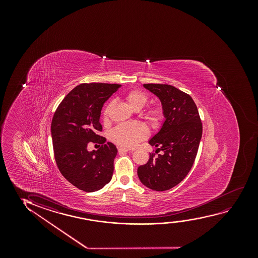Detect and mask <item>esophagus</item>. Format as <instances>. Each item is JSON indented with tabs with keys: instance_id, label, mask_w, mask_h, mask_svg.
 <instances>
[{
	"instance_id": "esophagus-1",
	"label": "esophagus",
	"mask_w": 258,
	"mask_h": 258,
	"mask_svg": "<svg viewBox=\"0 0 258 258\" xmlns=\"http://www.w3.org/2000/svg\"><path fill=\"white\" fill-rule=\"evenodd\" d=\"M128 151H130L128 149L124 148V147H120V148L118 149L119 153H125V152H127Z\"/></svg>"
}]
</instances>
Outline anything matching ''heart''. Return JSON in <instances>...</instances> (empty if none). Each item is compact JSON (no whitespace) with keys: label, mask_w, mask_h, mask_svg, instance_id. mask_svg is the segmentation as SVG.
<instances>
[{"label":"heart","mask_w":258,"mask_h":258,"mask_svg":"<svg viewBox=\"0 0 258 258\" xmlns=\"http://www.w3.org/2000/svg\"><path fill=\"white\" fill-rule=\"evenodd\" d=\"M124 99L131 108L140 110L146 105L148 101V96L139 90H131L124 95ZM112 105V102L108 103L104 109L103 117L105 120L108 118ZM145 117L152 125L158 126L164 120L165 113L161 106L159 105H153L146 109ZM148 136V128L145 124L131 122L120 124L119 126H117L111 132L110 138L112 141L116 143L117 145H121L124 147H134L139 142L145 140Z\"/></svg>","instance_id":"b5f03b06"}]
</instances>
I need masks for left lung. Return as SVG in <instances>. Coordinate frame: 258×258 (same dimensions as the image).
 <instances>
[{
  "label": "left lung",
  "instance_id": "obj_1",
  "mask_svg": "<svg viewBox=\"0 0 258 258\" xmlns=\"http://www.w3.org/2000/svg\"><path fill=\"white\" fill-rule=\"evenodd\" d=\"M162 104L166 120L149 141L158 147L148 162L138 167L142 183L152 190L165 191L180 183L190 171L198 154L203 125L190 96L173 85L145 84Z\"/></svg>",
  "mask_w": 258,
  "mask_h": 258
}]
</instances>
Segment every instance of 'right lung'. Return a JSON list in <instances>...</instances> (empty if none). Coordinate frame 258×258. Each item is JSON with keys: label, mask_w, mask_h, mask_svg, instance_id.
Returning <instances> with one entry per match:
<instances>
[{"label": "right lung", "mask_w": 258, "mask_h": 258, "mask_svg": "<svg viewBox=\"0 0 258 258\" xmlns=\"http://www.w3.org/2000/svg\"><path fill=\"white\" fill-rule=\"evenodd\" d=\"M120 87L117 84H81L62 99L53 114L51 134L57 166L68 181L85 192L99 190L113 176L117 148L99 136V117L104 103ZM90 141L102 145L89 152Z\"/></svg>", "instance_id": "add662e5"}]
</instances>
